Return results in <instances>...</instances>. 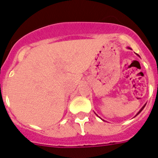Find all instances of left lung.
Returning <instances> with one entry per match:
<instances>
[{"mask_svg":"<svg viewBox=\"0 0 158 158\" xmlns=\"http://www.w3.org/2000/svg\"><path fill=\"white\" fill-rule=\"evenodd\" d=\"M128 48H129V49H131V48H130V47H128ZM138 56H139V54H138ZM146 104H144V105H143V107H142V108H141V109H140V110H139V112L137 113V114H136V115H135V116H137V115H139V113H140V112H141V111H142V110H143V108H144V107H145V106H146ZM101 119H102V118H101ZM102 120H103V121H104V119H102Z\"/></svg>","mask_w":158,"mask_h":158,"instance_id":"obj_1","label":"left lung"}]
</instances>
